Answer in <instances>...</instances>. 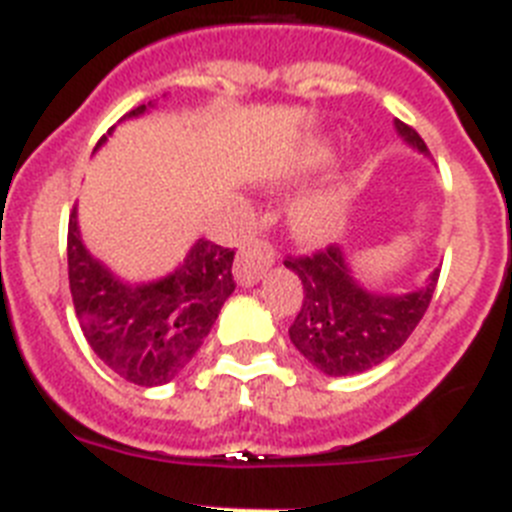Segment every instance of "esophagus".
<instances>
[{
	"label": "esophagus",
	"instance_id": "1",
	"mask_svg": "<svg viewBox=\"0 0 512 512\" xmlns=\"http://www.w3.org/2000/svg\"><path fill=\"white\" fill-rule=\"evenodd\" d=\"M274 264V248L266 241H251L238 251L235 256L233 274L238 284L243 287H253L266 274V269Z\"/></svg>",
	"mask_w": 512,
	"mask_h": 512
}]
</instances>
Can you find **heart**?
I'll return each mask as SVG.
<instances>
[{"instance_id":"obj_1","label":"heart","mask_w":512,"mask_h":512,"mask_svg":"<svg viewBox=\"0 0 512 512\" xmlns=\"http://www.w3.org/2000/svg\"><path fill=\"white\" fill-rule=\"evenodd\" d=\"M328 158V148L315 143V146H310L302 153L300 166L302 169H315V166L325 164ZM343 212H346V200H343L341 192H318L312 194V197H305L295 207V212H292V225H295V233L300 238L318 243L336 233L343 220Z\"/></svg>"}]
</instances>
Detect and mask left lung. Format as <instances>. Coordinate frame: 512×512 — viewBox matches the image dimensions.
<instances>
[{"label":"left lung","mask_w":512,"mask_h":512,"mask_svg":"<svg viewBox=\"0 0 512 512\" xmlns=\"http://www.w3.org/2000/svg\"><path fill=\"white\" fill-rule=\"evenodd\" d=\"M395 128L410 148L428 156L423 138L413 128L400 120H395ZM284 266L295 271L305 289L289 341L328 377L361 374L395 354L431 305L438 282L436 269L423 287L405 295L374 292L354 277L341 246L287 259Z\"/></svg>","instance_id":"1"}]
</instances>
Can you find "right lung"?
Instances as JSON below:
<instances>
[{
    "mask_svg": "<svg viewBox=\"0 0 512 512\" xmlns=\"http://www.w3.org/2000/svg\"><path fill=\"white\" fill-rule=\"evenodd\" d=\"M151 107L153 102L140 104L122 120L146 115ZM233 256L230 248L200 238L166 277L130 282L89 253L74 207L69 220V287L81 333L94 354L122 379L140 387L169 384L192 361L220 307L233 295Z\"/></svg>",
    "mask_w": 512,
    "mask_h": 512,
    "instance_id": "add662e5",
    "label": "right lung"
}]
</instances>
